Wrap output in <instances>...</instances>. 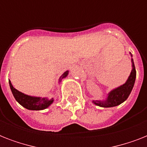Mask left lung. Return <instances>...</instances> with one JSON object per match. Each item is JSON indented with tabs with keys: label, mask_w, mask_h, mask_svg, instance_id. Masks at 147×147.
I'll use <instances>...</instances> for the list:
<instances>
[{
	"label": "left lung",
	"mask_w": 147,
	"mask_h": 147,
	"mask_svg": "<svg viewBox=\"0 0 147 147\" xmlns=\"http://www.w3.org/2000/svg\"><path fill=\"white\" fill-rule=\"evenodd\" d=\"M132 57L131 53H130ZM132 70L127 78V82L119 88L113 89L108 94V96L105 100H93V102L96 106L101 107H113L119 106L127 99L128 96L131 92L134 82L136 79V69L134 63L133 59H131Z\"/></svg>",
	"instance_id": "left-lung-1"
}]
</instances>
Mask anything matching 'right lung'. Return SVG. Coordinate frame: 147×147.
<instances>
[{"mask_svg": "<svg viewBox=\"0 0 147 147\" xmlns=\"http://www.w3.org/2000/svg\"><path fill=\"white\" fill-rule=\"evenodd\" d=\"M68 74H69V71H65L60 76L59 82H60L62 79L65 78L68 76ZM9 84L16 100L17 101L21 106H22L27 109H29V110H42V109H45L49 107L53 103V98L49 100L47 97H43L42 98V97H38V96H28V95H26L23 93L20 92L18 90H16V88H14L9 80Z\"/></svg>", "mask_w": 147, "mask_h": 147, "instance_id": "1", "label": "right lung"}]
</instances>
